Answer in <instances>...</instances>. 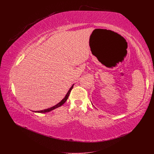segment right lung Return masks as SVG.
<instances>
[{"label": "right lung", "instance_id": "obj_1", "mask_svg": "<svg viewBox=\"0 0 154 154\" xmlns=\"http://www.w3.org/2000/svg\"><path fill=\"white\" fill-rule=\"evenodd\" d=\"M74 85H72V87L69 88V91H68L67 93L66 94V96L64 97V98H63L60 102H59L57 104H56L55 106H53V107H51L48 108V109H47L42 110L36 111V112H38V113H46V112H51V111L53 110L54 109H57V108H58V107H60L61 106H62V105L67 101V99H68V97H69V94H70V91H71V90L72 89V88H73V86H74Z\"/></svg>", "mask_w": 154, "mask_h": 154}]
</instances>
